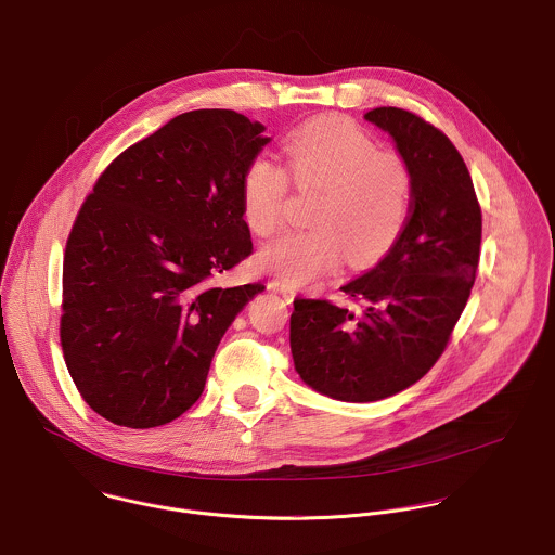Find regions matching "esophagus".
Listing matches in <instances>:
<instances>
[{
    "label": "esophagus",
    "instance_id": "obj_1",
    "mask_svg": "<svg viewBox=\"0 0 555 555\" xmlns=\"http://www.w3.org/2000/svg\"><path fill=\"white\" fill-rule=\"evenodd\" d=\"M270 287H272V289H276V292L287 300V302H292V300H294V289H292L283 279H272Z\"/></svg>",
    "mask_w": 555,
    "mask_h": 555
}]
</instances>
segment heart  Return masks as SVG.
Listing matches in <instances>:
<instances>
[{
    "label": "heart",
    "mask_w": 555,
    "mask_h": 555,
    "mask_svg": "<svg viewBox=\"0 0 555 555\" xmlns=\"http://www.w3.org/2000/svg\"><path fill=\"white\" fill-rule=\"evenodd\" d=\"M285 168L300 192H315L307 220L259 253V263L287 279L309 283L348 266L365 268L383 259L400 240L413 203L406 159L380 151L378 142L344 118H320L292 131L283 142ZM242 214L261 237L285 222L289 180L268 155H255L242 175Z\"/></svg>",
    "instance_id": "b5f03b06"
}]
</instances>
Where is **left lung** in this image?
I'll return each mask as SVG.
<instances>
[{
    "instance_id": "left-lung-1",
    "label": "left lung",
    "mask_w": 555,
    "mask_h": 555,
    "mask_svg": "<svg viewBox=\"0 0 555 555\" xmlns=\"http://www.w3.org/2000/svg\"><path fill=\"white\" fill-rule=\"evenodd\" d=\"M413 175L409 222L396 246L341 292L294 300L289 346L296 372L341 402H376L424 378L446 352L476 283L482 209L452 140L402 107H374Z\"/></svg>"
}]
</instances>
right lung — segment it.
<instances>
[{
    "label": "right lung",
    "mask_w": 555,
    "mask_h": 555,
    "mask_svg": "<svg viewBox=\"0 0 555 555\" xmlns=\"http://www.w3.org/2000/svg\"><path fill=\"white\" fill-rule=\"evenodd\" d=\"M233 109H194L116 155L62 263L60 344L83 402L155 428L203 393L214 352L261 283L214 285L253 253L242 175L270 142Z\"/></svg>",
    "instance_id": "obj_1"
}]
</instances>
